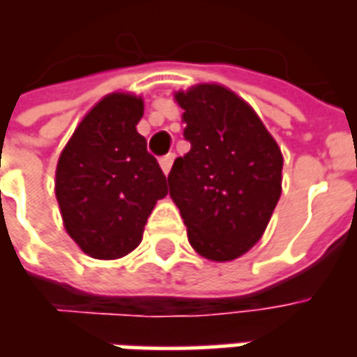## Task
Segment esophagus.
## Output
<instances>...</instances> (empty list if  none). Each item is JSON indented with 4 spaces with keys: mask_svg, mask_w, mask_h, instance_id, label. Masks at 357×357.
Instances as JSON below:
<instances>
[{
    "mask_svg": "<svg viewBox=\"0 0 357 357\" xmlns=\"http://www.w3.org/2000/svg\"><path fill=\"white\" fill-rule=\"evenodd\" d=\"M174 158H176L174 155H166V156H162V158H160V168H162V172L166 174V176H168V172H170L172 164H174Z\"/></svg>",
    "mask_w": 357,
    "mask_h": 357,
    "instance_id": "1",
    "label": "esophagus"
}]
</instances>
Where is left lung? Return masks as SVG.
<instances>
[{"mask_svg": "<svg viewBox=\"0 0 357 357\" xmlns=\"http://www.w3.org/2000/svg\"><path fill=\"white\" fill-rule=\"evenodd\" d=\"M176 101L185 110L191 151L172 166L170 197L199 255L235 260L268 227L281 197L283 156L255 110L229 89L202 84Z\"/></svg>", "mask_w": 357, "mask_h": 357, "instance_id": "left-lung-1", "label": "left lung"}]
</instances>
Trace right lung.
Instances as JSON below:
<instances>
[{
    "label": "right lung",
    "mask_w": 357,
    "mask_h": 357,
    "mask_svg": "<svg viewBox=\"0 0 357 357\" xmlns=\"http://www.w3.org/2000/svg\"><path fill=\"white\" fill-rule=\"evenodd\" d=\"M141 116L139 97L107 95L59 158L55 195L66 231L99 260L132 252L156 201L168 193L166 176L135 130Z\"/></svg>",
    "instance_id": "right-lung-1"
}]
</instances>
